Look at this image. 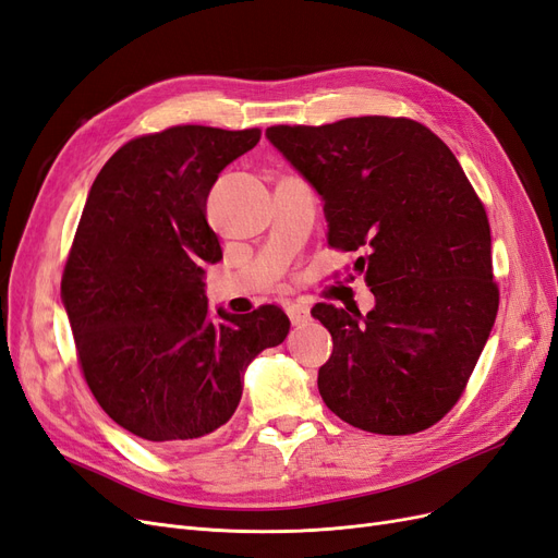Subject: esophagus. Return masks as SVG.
I'll return each instance as SVG.
<instances>
[{
	"instance_id": "1",
	"label": "esophagus",
	"mask_w": 558,
	"mask_h": 558,
	"mask_svg": "<svg viewBox=\"0 0 558 558\" xmlns=\"http://www.w3.org/2000/svg\"><path fill=\"white\" fill-rule=\"evenodd\" d=\"M287 317H290L292 325H303V322L311 319V308L305 303H290L287 305Z\"/></svg>"
}]
</instances>
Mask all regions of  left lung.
I'll return each instance as SVG.
<instances>
[{
	"instance_id": "8db88e82",
	"label": "left lung",
	"mask_w": 558,
	"mask_h": 558,
	"mask_svg": "<svg viewBox=\"0 0 558 558\" xmlns=\"http://www.w3.org/2000/svg\"><path fill=\"white\" fill-rule=\"evenodd\" d=\"M268 141L325 199L329 245L375 296L368 315L317 303L333 340L322 401L371 434L440 422L469 385L498 313L487 210L445 143L410 118L276 124Z\"/></svg>"
}]
</instances>
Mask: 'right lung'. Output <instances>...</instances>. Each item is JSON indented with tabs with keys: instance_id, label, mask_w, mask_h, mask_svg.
<instances>
[{
	"instance_id": "add662e5",
	"label": "right lung",
	"mask_w": 558,
	"mask_h": 558,
	"mask_svg": "<svg viewBox=\"0 0 558 558\" xmlns=\"http://www.w3.org/2000/svg\"><path fill=\"white\" fill-rule=\"evenodd\" d=\"M262 132L178 124L143 134L89 187L62 274V303L89 391L116 424L181 447L227 424L243 371L280 345L278 305L210 319L204 264L222 259L206 220L220 171Z\"/></svg>"
}]
</instances>
